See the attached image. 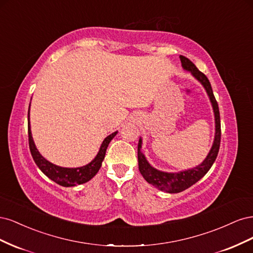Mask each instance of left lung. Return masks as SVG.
Segmentation results:
<instances>
[{"mask_svg":"<svg viewBox=\"0 0 253 253\" xmlns=\"http://www.w3.org/2000/svg\"><path fill=\"white\" fill-rule=\"evenodd\" d=\"M181 66L185 71L191 73V75L200 82L204 88L206 89V93L208 95L210 102L214 113V122H215V133H214V140L212 143V147L206 156L204 162L198 166L192 168V169L182 170L179 172H165L160 171L156 168L152 167L148 159L145 158L143 152L141 151L142 148V138L140 137L138 141V166L139 171L143 178L147 180L150 185L154 186L160 191H164L167 193H179L182 192L183 190L190 188L196 183L201 178L207 174L210 170V168L215 162V159L218 154L219 144H220V118H219V110L218 105L215 100V97L213 95V90L211 87V84L206 76L197 70V67L191 62V61L183 57L179 56Z\"/></svg>","mask_w":253,"mask_h":253,"instance_id":"8db88e82","label":"left lung"}]
</instances>
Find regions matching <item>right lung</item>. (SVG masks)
<instances>
[{
    "label": "right lung",
    "instance_id": "obj_1",
    "mask_svg": "<svg viewBox=\"0 0 253 253\" xmlns=\"http://www.w3.org/2000/svg\"><path fill=\"white\" fill-rule=\"evenodd\" d=\"M29 111H30V104L28 109V141H29L30 153H32V156L38 168H39V169L46 175L49 179L55 181L56 183H58V185L62 187H75L77 185H82V183H85L93 178L94 176L98 173L99 169L101 168L102 162L105 156L106 149L109 147V143L111 142V140L114 138V137L116 136L118 131L112 133L108 137H105L100 145V149H99L97 153V155L87 165L83 167H78V168L60 167L48 162V160L45 159L40 154V152L38 151L32 135V129H30Z\"/></svg>",
    "mask_w": 253,
    "mask_h": 253
}]
</instances>
